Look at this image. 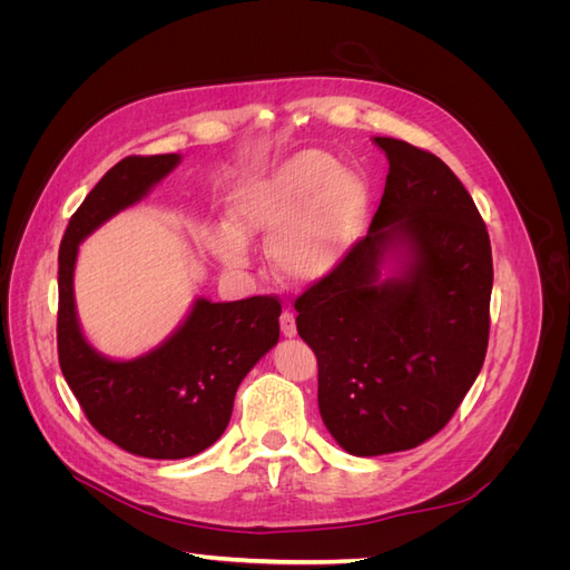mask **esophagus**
Here are the masks:
<instances>
[{
	"instance_id": "obj_1",
	"label": "esophagus",
	"mask_w": 570,
	"mask_h": 570,
	"mask_svg": "<svg viewBox=\"0 0 570 570\" xmlns=\"http://www.w3.org/2000/svg\"><path fill=\"white\" fill-rule=\"evenodd\" d=\"M281 331L285 337H295L297 335V323H295V314L289 312V308H285V312L281 314Z\"/></svg>"
}]
</instances>
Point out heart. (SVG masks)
I'll return each instance as SVG.
<instances>
[{
	"label": "heart",
	"mask_w": 570,
	"mask_h": 570,
	"mask_svg": "<svg viewBox=\"0 0 570 570\" xmlns=\"http://www.w3.org/2000/svg\"><path fill=\"white\" fill-rule=\"evenodd\" d=\"M366 206L364 180L331 154L304 149L266 174L239 178L226 197V223L206 243L223 266L243 271L247 239L268 235V256L283 278L318 281L352 252Z\"/></svg>",
	"instance_id": "heart-1"
}]
</instances>
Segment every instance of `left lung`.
Wrapping results in <instances>:
<instances>
[{
    "label": "left lung",
    "mask_w": 570,
    "mask_h": 570,
    "mask_svg": "<svg viewBox=\"0 0 570 570\" xmlns=\"http://www.w3.org/2000/svg\"><path fill=\"white\" fill-rule=\"evenodd\" d=\"M364 239L295 302L318 358V411L354 456L406 452L450 423L482 368L492 249L471 195L435 154L394 137Z\"/></svg>",
    "instance_id": "left-lung-1"
}]
</instances>
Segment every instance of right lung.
Listing matches in <instances>:
<instances>
[{"label": "right lung", "mask_w": 570, "mask_h": 570, "mask_svg": "<svg viewBox=\"0 0 570 570\" xmlns=\"http://www.w3.org/2000/svg\"><path fill=\"white\" fill-rule=\"evenodd\" d=\"M183 161L180 154L128 157L107 170L68 220L59 249V364L97 433L135 456L187 459L223 435L235 392L281 337V302L195 297L157 347L135 356L101 354L76 308L80 245L116 214L140 204Z\"/></svg>", "instance_id": "right-lung-1"}]
</instances>
